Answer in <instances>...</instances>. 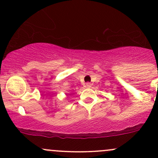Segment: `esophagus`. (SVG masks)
Wrapping results in <instances>:
<instances>
[{"label":"esophagus","mask_w":158,"mask_h":158,"mask_svg":"<svg viewBox=\"0 0 158 158\" xmlns=\"http://www.w3.org/2000/svg\"><path fill=\"white\" fill-rule=\"evenodd\" d=\"M85 86L88 87V88H90V87L92 86V84H91L90 82H86V83H85Z\"/></svg>","instance_id":"esophagus-1"}]
</instances>
